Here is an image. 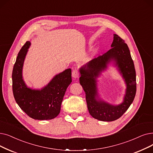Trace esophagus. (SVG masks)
Segmentation results:
<instances>
[{
    "label": "esophagus",
    "mask_w": 153,
    "mask_h": 153,
    "mask_svg": "<svg viewBox=\"0 0 153 153\" xmlns=\"http://www.w3.org/2000/svg\"><path fill=\"white\" fill-rule=\"evenodd\" d=\"M72 76L74 78H77L79 77V72L77 71V69H74L72 72Z\"/></svg>",
    "instance_id": "34e87169"
}]
</instances>
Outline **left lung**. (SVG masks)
<instances>
[{"label": "left lung", "instance_id": "8db88e82", "mask_svg": "<svg viewBox=\"0 0 153 153\" xmlns=\"http://www.w3.org/2000/svg\"><path fill=\"white\" fill-rule=\"evenodd\" d=\"M111 49L102 56L92 59L79 69V82L85 91L89 114L102 121H113L123 116L134 101L136 92L134 65L128 45L117 34H114ZM111 61H114L126 84L123 102L114 106L97 100L96 79Z\"/></svg>", "mask_w": 153, "mask_h": 153}]
</instances>
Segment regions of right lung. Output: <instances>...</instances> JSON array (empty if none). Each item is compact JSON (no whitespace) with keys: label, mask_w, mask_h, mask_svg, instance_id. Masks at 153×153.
<instances>
[{"label":"right lung","mask_w":153,"mask_h":153,"mask_svg":"<svg viewBox=\"0 0 153 153\" xmlns=\"http://www.w3.org/2000/svg\"><path fill=\"white\" fill-rule=\"evenodd\" d=\"M30 42L27 41L17 55L12 71V91L15 100L29 117L49 120L58 116L66 89L72 82L71 69L56 75L41 90L27 88L22 79V68Z\"/></svg>","instance_id":"1"}]
</instances>
